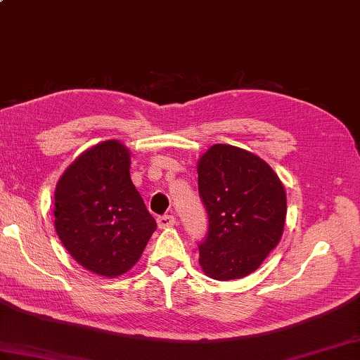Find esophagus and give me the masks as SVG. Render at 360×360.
I'll return each instance as SVG.
<instances>
[{
    "label": "esophagus",
    "mask_w": 360,
    "mask_h": 360,
    "mask_svg": "<svg viewBox=\"0 0 360 360\" xmlns=\"http://www.w3.org/2000/svg\"><path fill=\"white\" fill-rule=\"evenodd\" d=\"M176 223V219L173 215H162L158 218V226L160 229H167V227H173Z\"/></svg>",
    "instance_id": "esophagus-1"
}]
</instances>
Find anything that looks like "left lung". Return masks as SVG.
Returning <instances> with one entry per match:
<instances>
[{"label":"left lung","instance_id":"left-lung-1","mask_svg":"<svg viewBox=\"0 0 360 360\" xmlns=\"http://www.w3.org/2000/svg\"><path fill=\"white\" fill-rule=\"evenodd\" d=\"M198 192L209 231L200 243V264L215 280L243 278L277 246L286 218L278 176L252 153L217 143L198 162Z\"/></svg>","mask_w":360,"mask_h":360}]
</instances>
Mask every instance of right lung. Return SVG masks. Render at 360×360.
I'll return each mask as SVG.
<instances>
[{
  "mask_svg": "<svg viewBox=\"0 0 360 360\" xmlns=\"http://www.w3.org/2000/svg\"><path fill=\"white\" fill-rule=\"evenodd\" d=\"M56 231L85 269L116 277L137 263L156 231L129 178V151L119 141L86 150L56 188Z\"/></svg>",
  "mask_w": 360,
  "mask_h": 360,
  "instance_id": "1",
  "label": "right lung"
}]
</instances>
